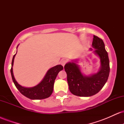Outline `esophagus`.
<instances>
[{
    "mask_svg": "<svg viewBox=\"0 0 124 124\" xmlns=\"http://www.w3.org/2000/svg\"><path fill=\"white\" fill-rule=\"evenodd\" d=\"M67 62H68V61H67L66 59H62V60H61V64L62 65V66H64L65 64L67 63Z\"/></svg>",
    "mask_w": 124,
    "mask_h": 124,
    "instance_id": "obj_1",
    "label": "esophagus"
}]
</instances>
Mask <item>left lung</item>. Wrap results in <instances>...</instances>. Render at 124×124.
Returning a JSON list of instances; mask_svg holds the SVG:
<instances>
[{
  "label": "left lung",
  "instance_id": "8db88e82",
  "mask_svg": "<svg viewBox=\"0 0 124 124\" xmlns=\"http://www.w3.org/2000/svg\"><path fill=\"white\" fill-rule=\"evenodd\" d=\"M92 46L100 59L101 66L97 73L90 76H83L78 65L74 62H69L64 66L69 90L75 96L89 97L96 94L103 87L108 78L109 58L103 39L94 35Z\"/></svg>",
  "mask_w": 124,
  "mask_h": 124
}]
</instances>
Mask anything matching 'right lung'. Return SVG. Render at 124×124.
Returning <instances> with one entry per match:
<instances>
[{"mask_svg":"<svg viewBox=\"0 0 124 124\" xmlns=\"http://www.w3.org/2000/svg\"><path fill=\"white\" fill-rule=\"evenodd\" d=\"M16 54L13 56L10 69L12 78L16 87L23 95L30 99L41 100L49 97L53 92L54 85L57 75L61 70H63V67L59 65L51 68L46 73L44 79L40 83L33 87L27 88L20 86L15 80L13 73V65Z\"/></svg>","mask_w":124,"mask_h":124,"instance_id":"1","label":"right lung"}]
</instances>
